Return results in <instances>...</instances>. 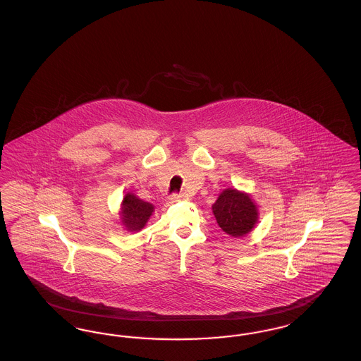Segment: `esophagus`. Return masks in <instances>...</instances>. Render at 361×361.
Segmentation results:
<instances>
[{
  "label": "esophagus",
  "instance_id": "34e87169",
  "mask_svg": "<svg viewBox=\"0 0 361 361\" xmlns=\"http://www.w3.org/2000/svg\"><path fill=\"white\" fill-rule=\"evenodd\" d=\"M172 202H180V200H189L188 195L185 193H173L171 196Z\"/></svg>",
  "mask_w": 361,
  "mask_h": 361
}]
</instances>
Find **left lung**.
Masks as SVG:
<instances>
[{"mask_svg": "<svg viewBox=\"0 0 361 361\" xmlns=\"http://www.w3.org/2000/svg\"><path fill=\"white\" fill-rule=\"evenodd\" d=\"M219 227L231 237H243L257 222V207L250 196L237 189H224L212 206Z\"/></svg>", "mask_w": 361, "mask_h": 361, "instance_id": "obj_1", "label": "left lung"}]
</instances>
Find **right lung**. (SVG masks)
I'll return each instance as SVG.
<instances>
[{
  "label": "right lung",
  "instance_id": "add662e5",
  "mask_svg": "<svg viewBox=\"0 0 361 361\" xmlns=\"http://www.w3.org/2000/svg\"><path fill=\"white\" fill-rule=\"evenodd\" d=\"M154 207L147 202H143L134 196L133 193H127L123 199V212L121 222L131 231H137L143 228V226L150 218Z\"/></svg>",
  "mask_w": 361,
  "mask_h": 361
}]
</instances>
